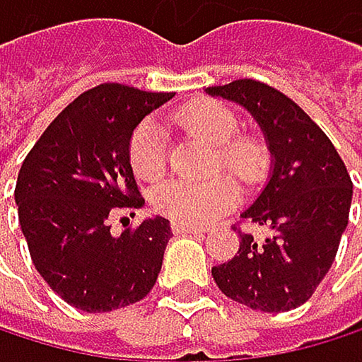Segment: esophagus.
<instances>
[{"label": "esophagus", "mask_w": 362, "mask_h": 362, "mask_svg": "<svg viewBox=\"0 0 362 362\" xmlns=\"http://www.w3.org/2000/svg\"><path fill=\"white\" fill-rule=\"evenodd\" d=\"M171 230H173V234H204L206 232L204 226H191V223H182V221H171Z\"/></svg>", "instance_id": "obj_1"}]
</instances>
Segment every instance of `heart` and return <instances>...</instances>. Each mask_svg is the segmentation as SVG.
<instances>
[{"instance_id":"1","label":"heart","mask_w":362,"mask_h":362,"mask_svg":"<svg viewBox=\"0 0 362 362\" xmlns=\"http://www.w3.org/2000/svg\"><path fill=\"white\" fill-rule=\"evenodd\" d=\"M175 123L191 134L206 139L215 147L213 171H228L241 185H254L262 169L260 147L245 136H236L239 119L219 102H197L180 108ZM130 167L136 177L154 182L167 171V141L154 119H145L134 128L128 145ZM151 208L173 221L204 226L232 211L239 202V187L230 175H215L206 182L169 180L154 189Z\"/></svg>"}]
</instances>
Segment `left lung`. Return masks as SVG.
<instances>
[{
	"label": "left lung",
	"mask_w": 362,
	"mask_h": 362,
	"mask_svg": "<svg viewBox=\"0 0 362 362\" xmlns=\"http://www.w3.org/2000/svg\"><path fill=\"white\" fill-rule=\"evenodd\" d=\"M211 95L243 104L267 136L274 171L260 197L232 228L239 256L213 267L230 300L265 313L302 306L337 256L352 204V180L326 132L282 90L252 78L211 86ZM260 225V240L240 232Z\"/></svg>",
	"instance_id": "1"
}]
</instances>
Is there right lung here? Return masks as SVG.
<instances>
[{
    "label": "right lung",
    "mask_w": 362,
    "mask_h": 362,
    "mask_svg": "<svg viewBox=\"0 0 362 362\" xmlns=\"http://www.w3.org/2000/svg\"><path fill=\"white\" fill-rule=\"evenodd\" d=\"M171 97L97 84L49 123L19 169L15 199L34 267L80 310L136 304L156 284L169 219H147L121 236L110 234V223L145 204L128 145L141 119Z\"/></svg>",
    "instance_id": "1"
}]
</instances>
